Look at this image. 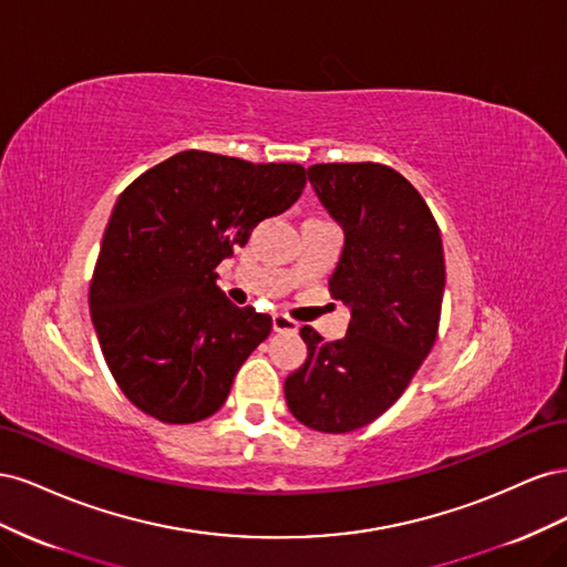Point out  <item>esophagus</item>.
<instances>
[{
  "instance_id": "1",
  "label": "esophagus",
  "mask_w": 567,
  "mask_h": 567,
  "mask_svg": "<svg viewBox=\"0 0 567 567\" xmlns=\"http://www.w3.org/2000/svg\"><path fill=\"white\" fill-rule=\"evenodd\" d=\"M271 326H274V331H277V333H296L300 329L298 321H293L286 315H274Z\"/></svg>"
}]
</instances>
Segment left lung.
Here are the masks:
<instances>
[{
	"label": "left lung",
	"instance_id": "8db88e82",
	"mask_svg": "<svg viewBox=\"0 0 567 567\" xmlns=\"http://www.w3.org/2000/svg\"><path fill=\"white\" fill-rule=\"evenodd\" d=\"M307 177L346 234L329 288L352 319L346 338L331 342L302 326L307 359L284 392L307 427L350 433L402 398L435 346L442 238L423 196L388 165L319 163Z\"/></svg>",
	"mask_w": 567,
	"mask_h": 567
}]
</instances>
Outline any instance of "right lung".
<instances>
[{"label":"right lung","mask_w":567,"mask_h":567,"mask_svg":"<svg viewBox=\"0 0 567 567\" xmlns=\"http://www.w3.org/2000/svg\"><path fill=\"white\" fill-rule=\"evenodd\" d=\"M296 163L182 151L120 194L90 284L101 352L125 398L163 423H196L225 404L234 375L271 333V317L236 307L215 267L257 221L305 188Z\"/></svg>","instance_id":"1"}]
</instances>
